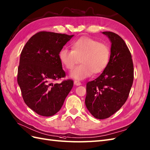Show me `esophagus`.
<instances>
[{
	"label": "esophagus",
	"mask_w": 150,
	"mask_h": 150,
	"mask_svg": "<svg viewBox=\"0 0 150 150\" xmlns=\"http://www.w3.org/2000/svg\"><path fill=\"white\" fill-rule=\"evenodd\" d=\"M74 83L76 86H81V82H79V81H75Z\"/></svg>",
	"instance_id": "esophagus-1"
}]
</instances>
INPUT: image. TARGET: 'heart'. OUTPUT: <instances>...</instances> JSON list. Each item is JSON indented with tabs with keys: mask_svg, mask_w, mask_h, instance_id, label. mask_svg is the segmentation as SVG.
<instances>
[{
	"mask_svg": "<svg viewBox=\"0 0 150 150\" xmlns=\"http://www.w3.org/2000/svg\"><path fill=\"white\" fill-rule=\"evenodd\" d=\"M110 50L105 43L88 37H81L71 45V50L62 48L59 51L61 63L71 71L79 63L81 64L73 70L70 76L76 80H83L93 74L103 71L109 63Z\"/></svg>",
	"mask_w": 150,
	"mask_h": 150,
	"instance_id": "heart-1",
	"label": "heart"
}]
</instances>
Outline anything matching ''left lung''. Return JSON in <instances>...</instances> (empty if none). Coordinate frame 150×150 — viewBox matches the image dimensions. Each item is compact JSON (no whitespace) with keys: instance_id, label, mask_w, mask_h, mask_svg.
Instances as JSON below:
<instances>
[{"instance_id":"8db88e82","label":"left lung","mask_w":150,"mask_h":150,"mask_svg":"<svg viewBox=\"0 0 150 150\" xmlns=\"http://www.w3.org/2000/svg\"><path fill=\"white\" fill-rule=\"evenodd\" d=\"M111 42L110 59L98 78L86 84L85 103L99 120L109 117L126 102L134 81V64L124 40L112 32H103Z\"/></svg>"}]
</instances>
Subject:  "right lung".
I'll return each instance as SVG.
<instances>
[{
    "instance_id": "obj_1",
    "label": "right lung",
    "mask_w": 150,
    "mask_h": 150,
    "mask_svg": "<svg viewBox=\"0 0 150 150\" xmlns=\"http://www.w3.org/2000/svg\"><path fill=\"white\" fill-rule=\"evenodd\" d=\"M74 35L41 31L21 52L17 82L26 105L40 116H52L63 105L74 81L54 82L66 76L59 53Z\"/></svg>"
}]
</instances>
